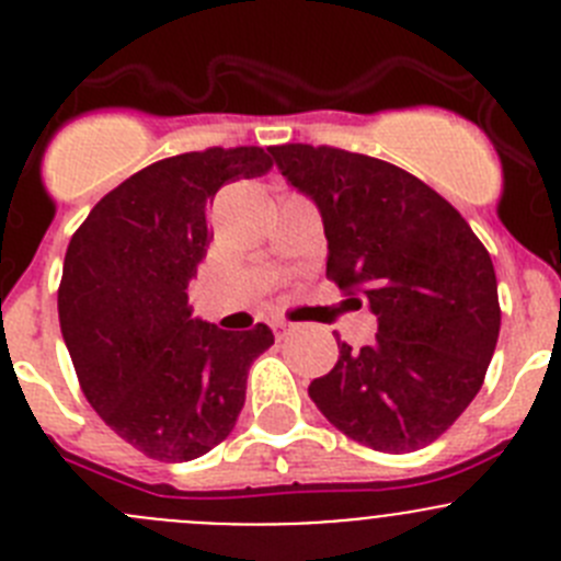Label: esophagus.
<instances>
[{
	"label": "esophagus",
	"instance_id": "esophagus-1",
	"mask_svg": "<svg viewBox=\"0 0 561 561\" xmlns=\"http://www.w3.org/2000/svg\"><path fill=\"white\" fill-rule=\"evenodd\" d=\"M272 328H275V333H277V336H284V333H286V331H289V328H291V325H289V322H284V320H277V322H275V325H272Z\"/></svg>",
	"mask_w": 561,
	"mask_h": 561
}]
</instances>
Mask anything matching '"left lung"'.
Returning a JSON list of instances; mask_svg holds the SVG:
<instances>
[{
  "label": "left lung",
  "instance_id": "obj_1",
  "mask_svg": "<svg viewBox=\"0 0 561 561\" xmlns=\"http://www.w3.org/2000/svg\"><path fill=\"white\" fill-rule=\"evenodd\" d=\"M270 156L320 210L325 275L378 317L375 342H342L308 394L367 448H425L479 394L495 353L501 306L486 247L448 199L392 163L311 144Z\"/></svg>",
  "mask_w": 561,
  "mask_h": 561
}]
</instances>
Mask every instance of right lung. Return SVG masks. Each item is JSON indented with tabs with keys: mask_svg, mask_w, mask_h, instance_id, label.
<instances>
[{
	"mask_svg": "<svg viewBox=\"0 0 561 561\" xmlns=\"http://www.w3.org/2000/svg\"><path fill=\"white\" fill-rule=\"evenodd\" d=\"M270 167L261 147L163 158L107 192L71 236L60 333L82 394L150 459L217 448L241 414L247 369L275 342L264 322L222 331L188 306L210 203L225 183Z\"/></svg>",
	"mask_w": 561,
	"mask_h": 561,
	"instance_id": "1",
	"label": "right lung"
}]
</instances>
